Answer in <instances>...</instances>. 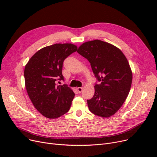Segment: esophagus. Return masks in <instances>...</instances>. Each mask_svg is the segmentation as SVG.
I'll list each match as a JSON object with an SVG mask.
<instances>
[{"mask_svg":"<svg viewBox=\"0 0 157 157\" xmlns=\"http://www.w3.org/2000/svg\"><path fill=\"white\" fill-rule=\"evenodd\" d=\"M77 90H78V92L79 93H81L82 90H83V88H82V87H78V88H77Z\"/></svg>","mask_w":157,"mask_h":157,"instance_id":"esophagus-1","label":"esophagus"}]
</instances>
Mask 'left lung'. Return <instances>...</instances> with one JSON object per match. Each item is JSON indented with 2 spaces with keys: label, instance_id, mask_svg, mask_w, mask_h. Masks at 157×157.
<instances>
[{
  "label": "left lung",
  "instance_id": "left-lung-1",
  "mask_svg": "<svg viewBox=\"0 0 157 157\" xmlns=\"http://www.w3.org/2000/svg\"><path fill=\"white\" fill-rule=\"evenodd\" d=\"M77 52L91 65L95 76V94L87 100L89 110L97 116L108 118L117 113L129 94L132 72L127 58L119 48L101 40L82 44Z\"/></svg>",
  "mask_w": 157,
  "mask_h": 157
}]
</instances>
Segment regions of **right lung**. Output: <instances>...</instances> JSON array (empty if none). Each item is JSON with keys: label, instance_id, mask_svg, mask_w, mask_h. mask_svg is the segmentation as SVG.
<instances>
[{"label": "right lung", "instance_id": "right-lung-1", "mask_svg": "<svg viewBox=\"0 0 157 157\" xmlns=\"http://www.w3.org/2000/svg\"><path fill=\"white\" fill-rule=\"evenodd\" d=\"M77 46L71 43L55 44L39 49L26 64L25 83L28 95L36 109L44 117L57 118L67 113L74 93L67 85H56L63 80V62Z\"/></svg>", "mask_w": 157, "mask_h": 157}]
</instances>
